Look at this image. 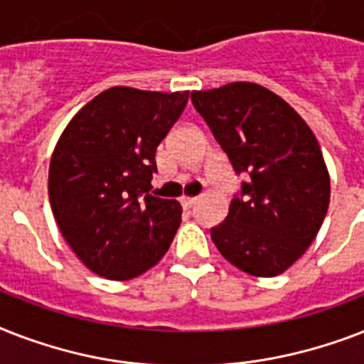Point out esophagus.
<instances>
[{"mask_svg": "<svg viewBox=\"0 0 364 364\" xmlns=\"http://www.w3.org/2000/svg\"><path fill=\"white\" fill-rule=\"evenodd\" d=\"M196 202V196H181V205L185 210L193 208V204Z\"/></svg>", "mask_w": 364, "mask_h": 364, "instance_id": "obj_1", "label": "esophagus"}]
</instances>
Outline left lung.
I'll return each instance as SVG.
<instances>
[{
	"label": "left lung",
	"mask_w": 364,
	"mask_h": 364,
	"mask_svg": "<svg viewBox=\"0 0 364 364\" xmlns=\"http://www.w3.org/2000/svg\"><path fill=\"white\" fill-rule=\"evenodd\" d=\"M191 100L234 171L249 176L211 240L242 272L282 274L310 247L328 210L331 177L314 132L255 82L194 90Z\"/></svg>",
	"instance_id": "left-lung-1"
}]
</instances>
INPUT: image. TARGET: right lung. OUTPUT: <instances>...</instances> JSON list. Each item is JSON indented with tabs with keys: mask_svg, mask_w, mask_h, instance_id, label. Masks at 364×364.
I'll list each match as a JSON object with an SVG mask.
<instances>
[{
	"mask_svg": "<svg viewBox=\"0 0 364 364\" xmlns=\"http://www.w3.org/2000/svg\"><path fill=\"white\" fill-rule=\"evenodd\" d=\"M187 100V90L107 88L62 132L48 168V200L64 240L94 274L132 279L170 247L181 204L149 191L156 147Z\"/></svg>",
	"mask_w": 364,
	"mask_h": 364,
	"instance_id": "right-lung-1",
	"label": "right lung"
}]
</instances>
